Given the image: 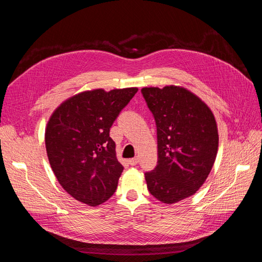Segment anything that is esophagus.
<instances>
[{
	"mask_svg": "<svg viewBox=\"0 0 262 262\" xmlns=\"http://www.w3.org/2000/svg\"><path fill=\"white\" fill-rule=\"evenodd\" d=\"M138 162H139V160H138L137 157H134V158H130V160L128 161V163H129L131 166L137 165V164H138Z\"/></svg>",
	"mask_w": 262,
	"mask_h": 262,
	"instance_id": "esophagus-1",
	"label": "esophagus"
}]
</instances>
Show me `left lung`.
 <instances>
[{
	"instance_id": "obj_1",
	"label": "left lung",
	"mask_w": 262,
	"mask_h": 262,
	"mask_svg": "<svg viewBox=\"0 0 262 262\" xmlns=\"http://www.w3.org/2000/svg\"><path fill=\"white\" fill-rule=\"evenodd\" d=\"M157 128V165L145 172L148 191L172 204L194 194L215 162L219 133L208 105L185 87L141 90Z\"/></svg>"
}]
</instances>
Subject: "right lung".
<instances>
[{"instance_id": "right-lung-1", "label": "right lung", "mask_w": 262, "mask_h": 262, "mask_svg": "<svg viewBox=\"0 0 262 262\" xmlns=\"http://www.w3.org/2000/svg\"><path fill=\"white\" fill-rule=\"evenodd\" d=\"M137 87L86 91L54 110L46 126L47 155L59 184L91 207L104 203L118 186L123 166L109 131Z\"/></svg>"}]
</instances>
